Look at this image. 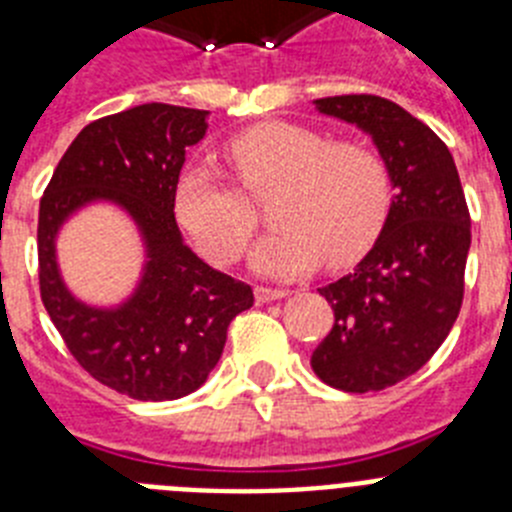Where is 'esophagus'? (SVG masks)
<instances>
[{
    "label": "esophagus",
    "instance_id": "esophagus-1",
    "mask_svg": "<svg viewBox=\"0 0 512 512\" xmlns=\"http://www.w3.org/2000/svg\"><path fill=\"white\" fill-rule=\"evenodd\" d=\"M253 295H256V302H259V305H264V302H271V300H282V297H287V292H284V289L256 287L253 289Z\"/></svg>",
    "mask_w": 512,
    "mask_h": 512
}]
</instances>
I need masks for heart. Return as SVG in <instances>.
I'll list each match as a JSON object with an SVG mask.
<instances>
[{
  "mask_svg": "<svg viewBox=\"0 0 512 512\" xmlns=\"http://www.w3.org/2000/svg\"><path fill=\"white\" fill-rule=\"evenodd\" d=\"M243 195L215 171L194 166L176 187V217L215 264H233L259 228L251 200L271 202L277 230L251 253L266 279H295L315 266L356 264L382 235L392 207L390 169L374 148L333 143L295 122H259L225 143Z\"/></svg>",
  "mask_w": 512,
  "mask_h": 512,
  "instance_id": "heart-1",
  "label": "heart"
}]
</instances>
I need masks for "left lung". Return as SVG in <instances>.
I'll return each mask as SVG.
<instances>
[{"label": "left lung", "mask_w": 512, "mask_h": 512, "mask_svg": "<svg viewBox=\"0 0 512 512\" xmlns=\"http://www.w3.org/2000/svg\"><path fill=\"white\" fill-rule=\"evenodd\" d=\"M315 110L364 130L390 169L382 235L338 282L320 287L333 328L310 366L343 392H379L438 351L464 300L472 225L454 156L425 122L374 94L315 99Z\"/></svg>", "instance_id": "1"}]
</instances>
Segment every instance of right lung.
<instances>
[{
    "instance_id": "1",
    "label": "right lung",
    "mask_w": 512,
    "mask_h": 512,
    "mask_svg": "<svg viewBox=\"0 0 512 512\" xmlns=\"http://www.w3.org/2000/svg\"><path fill=\"white\" fill-rule=\"evenodd\" d=\"M207 110L148 102L89 122L58 161L38 217L40 297L53 325L97 382L133 400H179L207 382L228 325L253 305L248 284L212 269L184 243L174 202L187 148ZM97 201L139 228L147 261L134 295L97 308L70 295L57 269L62 223Z\"/></svg>"
}]
</instances>
